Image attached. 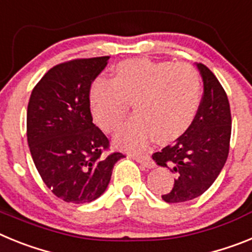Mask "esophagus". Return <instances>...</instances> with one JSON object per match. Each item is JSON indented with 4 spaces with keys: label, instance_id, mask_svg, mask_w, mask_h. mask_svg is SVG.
Returning a JSON list of instances; mask_svg holds the SVG:
<instances>
[{
    "label": "esophagus",
    "instance_id": "34e87169",
    "mask_svg": "<svg viewBox=\"0 0 252 252\" xmlns=\"http://www.w3.org/2000/svg\"><path fill=\"white\" fill-rule=\"evenodd\" d=\"M133 159H135L137 162L141 163L144 168H152L155 166L153 161L151 159L150 156H137V155H133Z\"/></svg>",
    "mask_w": 252,
    "mask_h": 252
}]
</instances>
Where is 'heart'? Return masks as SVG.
Here are the masks:
<instances>
[{"label":"heart","instance_id":"1","mask_svg":"<svg viewBox=\"0 0 252 252\" xmlns=\"http://www.w3.org/2000/svg\"><path fill=\"white\" fill-rule=\"evenodd\" d=\"M200 100L198 69L170 61H123L114 69V80L97 77L90 89L91 114L106 133L123 126L133 102L138 117L115 137L129 150H142L153 137L161 143L179 138L195 119Z\"/></svg>","mask_w":252,"mask_h":252}]
</instances>
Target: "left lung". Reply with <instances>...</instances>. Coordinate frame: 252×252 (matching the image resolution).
I'll use <instances>...</instances> for the list:
<instances>
[{"label": "left lung", "instance_id": "8db88e82", "mask_svg": "<svg viewBox=\"0 0 252 252\" xmlns=\"http://www.w3.org/2000/svg\"><path fill=\"white\" fill-rule=\"evenodd\" d=\"M203 78V97L195 119L176 142L153 153V161L175 174L166 203L188 202L211 188L226 163L231 139L227 94L207 65L196 64Z\"/></svg>", "mask_w": 252, "mask_h": 252}]
</instances>
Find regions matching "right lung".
<instances>
[{
	"mask_svg": "<svg viewBox=\"0 0 252 252\" xmlns=\"http://www.w3.org/2000/svg\"><path fill=\"white\" fill-rule=\"evenodd\" d=\"M110 57L80 58L50 68L32 89L26 135L35 167L57 198L90 203L110 183L120 152L93 123L90 89Z\"/></svg>",
	"mask_w": 252,
	"mask_h": 252,
	"instance_id": "1",
	"label": "right lung"
}]
</instances>
